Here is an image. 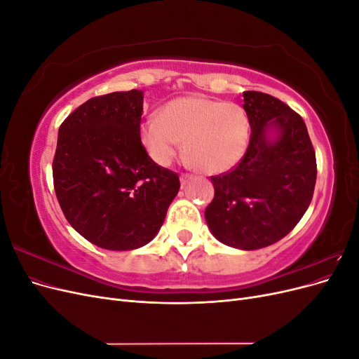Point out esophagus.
<instances>
[{"label": "esophagus", "instance_id": "esophagus-1", "mask_svg": "<svg viewBox=\"0 0 359 359\" xmlns=\"http://www.w3.org/2000/svg\"><path fill=\"white\" fill-rule=\"evenodd\" d=\"M193 177L190 175V173H182L181 175V186H186V184L191 180Z\"/></svg>", "mask_w": 359, "mask_h": 359}]
</instances>
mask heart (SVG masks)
<instances>
[{"instance_id": "obj_1", "label": "heart", "mask_w": 359, "mask_h": 359, "mask_svg": "<svg viewBox=\"0 0 359 359\" xmlns=\"http://www.w3.org/2000/svg\"><path fill=\"white\" fill-rule=\"evenodd\" d=\"M184 140V154L206 175L240 163L250 142L248 115L240 104L187 95L161 107L140 126V142L157 165L168 166Z\"/></svg>"}]
</instances>
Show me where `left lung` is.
Listing matches in <instances>:
<instances>
[{
  "label": "left lung",
  "instance_id": "8db88e82",
  "mask_svg": "<svg viewBox=\"0 0 359 359\" xmlns=\"http://www.w3.org/2000/svg\"><path fill=\"white\" fill-rule=\"evenodd\" d=\"M250 144L244 158L211 177L205 220L220 243L257 250L280 241L302 219L316 186V154L304 119L276 97L244 91Z\"/></svg>",
  "mask_w": 359,
  "mask_h": 359
}]
</instances>
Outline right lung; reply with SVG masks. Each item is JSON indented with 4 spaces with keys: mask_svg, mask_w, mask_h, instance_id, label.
<instances>
[{
    "mask_svg": "<svg viewBox=\"0 0 359 359\" xmlns=\"http://www.w3.org/2000/svg\"><path fill=\"white\" fill-rule=\"evenodd\" d=\"M144 93L93 97L58 130L53 187L67 222L106 250H135L160 231L180 190L140 142Z\"/></svg>",
    "mask_w": 359,
    "mask_h": 359,
    "instance_id": "1",
    "label": "right lung"
}]
</instances>
